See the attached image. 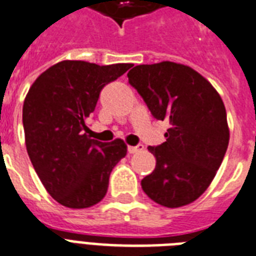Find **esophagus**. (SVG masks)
I'll return each mask as SVG.
<instances>
[{
	"instance_id": "obj_1",
	"label": "esophagus",
	"mask_w": 256,
	"mask_h": 256,
	"mask_svg": "<svg viewBox=\"0 0 256 256\" xmlns=\"http://www.w3.org/2000/svg\"><path fill=\"white\" fill-rule=\"evenodd\" d=\"M142 150H144V146H142V144L134 146H128V152L130 154H138V152H142Z\"/></svg>"
}]
</instances>
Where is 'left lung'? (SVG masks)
Returning a JSON list of instances; mask_svg holds the SVG:
<instances>
[{
    "mask_svg": "<svg viewBox=\"0 0 256 256\" xmlns=\"http://www.w3.org/2000/svg\"><path fill=\"white\" fill-rule=\"evenodd\" d=\"M128 81L152 116L171 124L163 144L148 146L156 167L142 191L168 208L187 206L208 188L228 146L223 100L202 74L171 61L138 65Z\"/></svg>",
    "mask_w": 256,
    "mask_h": 256,
    "instance_id": "left-lung-1",
    "label": "left lung"
}]
</instances>
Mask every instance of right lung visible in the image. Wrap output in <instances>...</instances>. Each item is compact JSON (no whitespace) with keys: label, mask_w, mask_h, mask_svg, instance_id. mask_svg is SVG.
Masks as SVG:
<instances>
[{"label":"right lung","mask_w":256,"mask_h":256,"mask_svg":"<svg viewBox=\"0 0 256 256\" xmlns=\"http://www.w3.org/2000/svg\"><path fill=\"white\" fill-rule=\"evenodd\" d=\"M132 64L61 61L41 73L22 106L28 155L49 195L69 208H88L106 194L114 167L126 155L122 138L93 140L85 122L101 89Z\"/></svg>","instance_id":"add662e5"}]
</instances>
